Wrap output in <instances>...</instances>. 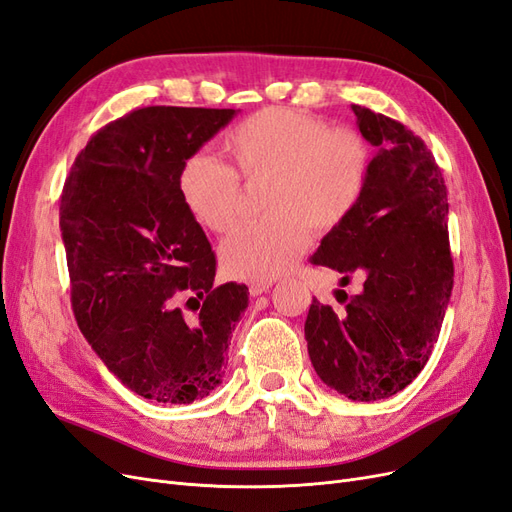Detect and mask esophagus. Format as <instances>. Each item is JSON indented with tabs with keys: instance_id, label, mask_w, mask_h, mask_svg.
Wrapping results in <instances>:
<instances>
[{
	"instance_id": "34e87169",
	"label": "esophagus",
	"mask_w": 512,
	"mask_h": 512,
	"mask_svg": "<svg viewBox=\"0 0 512 512\" xmlns=\"http://www.w3.org/2000/svg\"><path fill=\"white\" fill-rule=\"evenodd\" d=\"M269 290V284H250V294L252 297H258V294L267 292Z\"/></svg>"
}]
</instances>
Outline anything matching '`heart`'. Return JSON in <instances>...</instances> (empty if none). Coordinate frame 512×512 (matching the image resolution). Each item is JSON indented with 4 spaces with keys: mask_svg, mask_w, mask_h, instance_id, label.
<instances>
[{
    "mask_svg": "<svg viewBox=\"0 0 512 512\" xmlns=\"http://www.w3.org/2000/svg\"><path fill=\"white\" fill-rule=\"evenodd\" d=\"M232 166L194 153L179 173V196L196 224L228 232L241 218L242 181L260 188L262 220L237 228L220 245L226 275L267 284L299 260L314 235L342 226L365 194L374 153L352 128L288 106H267L226 136Z\"/></svg>",
    "mask_w": 512,
    "mask_h": 512,
    "instance_id": "1",
    "label": "heart"
}]
</instances>
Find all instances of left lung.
Returning a JSON list of instances; mask_svg holds the SVG:
<instances>
[{"label": "left lung", "instance_id": "8db88e82", "mask_svg": "<svg viewBox=\"0 0 512 512\" xmlns=\"http://www.w3.org/2000/svg\"><path fill=\"white\" fill-rule=\"evenodd\" d=\"M378 149L359 207L322 239L316 267L352 280L337 290L342 312L314 299L307 352L320 380L352 401L399 393L421 374L438 342L453 290L446 185L431 151L404 123L352 104Z\"/></svg>", "mask_w": 512, "mask_h": 512}]
</instances>
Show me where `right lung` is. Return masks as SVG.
<instances>
[{"instance_id": "add662e5", "label": "right lung", "mask_w": 512, "mask_h": 512, "mask_svg": "<svg viewBox=\"0 0 512 512\" xmlns=\"http://www.w3.org/2000/svg\"><path fill=\"white\" fill-rule=\"evenodd\" d=\"M235 108L145 106L106 123L59 198L74 318L123 386L162 404L218 389L247 286H213L215 254L179 196L185 160ZM188 293L183 313L178 299Z\"/></svg>"}]
</instances>
